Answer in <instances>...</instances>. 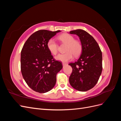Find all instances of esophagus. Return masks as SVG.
<instances>
[{
  "mask_svg": "<svg viewBox=\"0 0 121 121\" xmlns=\"http://www.w3.org/2000/svg\"><path fill=\"white\" fill-rule=\"evenodd\" d=\"M67 65V64H66V63H63V66H65V65Z\"/></svg>",
  "mask_w": 121,
  "mask_h": 121,
  "instance_id": "esophagus-1",
  "label": "esophagus"
}]
</instances>
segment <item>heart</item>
I'll return each instance as SVG.
<instances>
[{
	"label": "heart",
	"mask_w": 121,
	"mask_h": 121,
	"mask_svg": "<svg viewBox=\"0 0 121 121\" xmlns=\"http://www.w3.org/2000/svg\"><path fill=\"white\" fill-rule=\"evenodd\" d=\"M58 39L64 44H67L65 49L66 52L63 54H59L56 56V59L62 62H67L73 59V56H78L81 54L82 45L79 41L75 40L74 37L68 33H64L60 35ZM47 47L49 52L53 55H56L58 52V46L55 40L51 38L47 43Z\"/></svg>",
	"instance_id": "b5f03b06"
}]
</instances>
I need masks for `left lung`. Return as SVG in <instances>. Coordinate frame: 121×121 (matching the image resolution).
<instances>
[{"label": "left lung", "mask_w": 121, "mask_h": 121, "mask_svg": "<svg viewBox=\"0 0 121 121\" xmlns=\"http://www.w3.org/2000/svg\"><path fill=\"white\" fill-rule=\"evenodd\" d=\"M69 33L79 36L82 50L79 59L69 64L73 69L69 82L76 90L86 91L96 85L101 74V51L95 40L86 31L77 29Z\"/></svg>", "instance_id": "1"}]
</instances>
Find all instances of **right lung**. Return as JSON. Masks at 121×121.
Returning <instances> with one entry per match:
<instances>
[{"instance_id": "add662e5", "label": "right lung", "mask_w": 121, "mask_h": 121, "mask_svg": "<svg viewBox=\"0 0 121 121\" xmlns=\"http://www.w3.org/2000/svg\"><path fill=\"white\" fill-rule=\"evenodd\" d=\"M60 32L41 30L32 34L25 43L21 54V69L27 85L34 91L43 93L52 90L56 74L63 68L47 47L48 40Z\"/></svg>"}]
</instances>
